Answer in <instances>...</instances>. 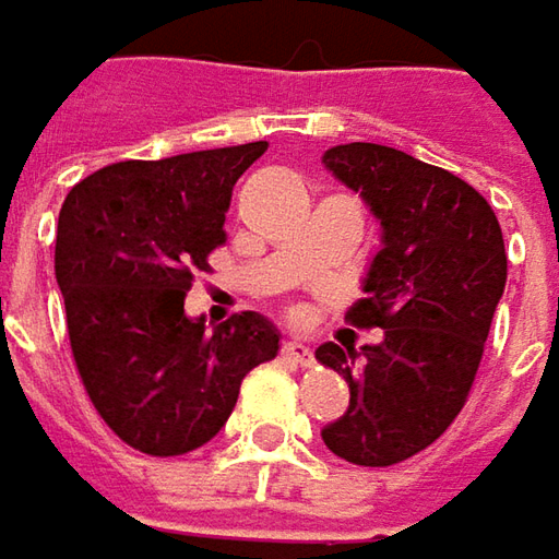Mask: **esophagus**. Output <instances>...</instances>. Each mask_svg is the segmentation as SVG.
<instances>
[{"label": "esophagus", "instance_id": "esophagus-1", "mask_svg": "<svg viewBox=\"0 0 559 559\" xmlns=\"http://www.w3.org/2000/svg\"><path fill=\"white\" fill-rule=\"evenodd\" d=\"M281 358L294 368H309L312 365V349L302 346V343H284L281 346Z\"/></svg>", "mask_w": 559, "mask_h": 559}]
</instances>
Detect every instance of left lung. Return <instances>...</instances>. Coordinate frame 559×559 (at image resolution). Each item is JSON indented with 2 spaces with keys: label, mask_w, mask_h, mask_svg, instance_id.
Instances as JSON below:
<instances>
[{
  "label": "left lung",
  "mask_w": 559,
  "mask_h": 559,
  "mask_svg": "<svg viewBox=\"0 0 559 559\" xmlns=\"http://www.w3.org/2000/svg\"><path fill=\"white\" fill-rule=\"evenodd\" d=\"M324 166L358 191L383 228L365 294L346 321L380 328L377 346H318L349 383L346 414L321 430L358 467H393L433 445L461 414L508 281L489 201L442 166L371 142L337 145Z\"/></svg>",
  "instance_id": "1"
}]
</instances>
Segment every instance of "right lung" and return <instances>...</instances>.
<instances>
[{"instance_id": "right-lung-1", "label": "right lung", "mask_w": 559, "mask_h": 559, "mask_svg": "<svg viewBox=\"0 0 559 559\" xmlns=\"http://www.w3.org/2000/svg\"><path fill=\"white\" fill-rule=\"evenodd\" d=\"M265 142L110 164L73 185L58 216L55 278L95 412L135 452L176 457L219 433L243 377L278 353L257 312L213 328L185 297L225 243V210Z\"/></svg>"}]
</instances>
